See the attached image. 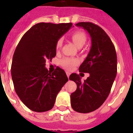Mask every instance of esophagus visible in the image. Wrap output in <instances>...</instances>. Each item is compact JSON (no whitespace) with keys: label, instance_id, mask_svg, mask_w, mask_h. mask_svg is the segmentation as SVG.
Returning <instances> with one entry per match:
<instances>
[{"label":"esophagus","instance_id":"34e87169","mask_svg":"<svg viewBox=\"0 0 133 133\" xmlns=\"http://www.w3.org/2000/svg\"><path fill=\"white\" fill-rule=\"evenodd\" d=\"M66 75H67V77H68L69 78V77H70V73L69 72H66Z\"/></svg>","mask_w":133,"mask_h":133}]
</instances>
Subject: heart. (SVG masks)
<instances>
[{"mask_svg":"<svg viewBox=\"0 0 133 133\" xmlns=\"http://www.w3.org/2000/svg\"><path fill=\"white\" fill-rule=\"evenodd\" d=\"M71 38L78 48H81L85 44L87 40L86 35L82 31H75L71 34ZM63 45L62 38H59L56 43V49L59 50ZM78 60L73 58H64L61 61V64L66 70H72L76 65L78 64Z\"/></svg>","mask_w":133,"mask_h":133,"instance_id":"obj_1","label":"heart"}]
</instances>
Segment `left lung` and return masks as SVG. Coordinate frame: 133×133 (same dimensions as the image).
Masks as SVG:
<instances>
[{
    "label": "left lung",
    "instance_id": "8db88e82",
    "mask_svg": "<svg viewBox=\"0 0 133 133\" xmlns=\"http://www.w3.org/2000/svg\"><path fill=\"white\" fill-rule=\"evenodd\" d=\"M76 25L90 35V51L79 68L80 72L89 73L90 77L81 81L76 73L70 76L77 86L71 94L70 102L74 110L88 113L98 109L108 97L117 75V59L115 46L102 28L90 22H80Z\"/></svg>",
    "mask_w": 133,
    "mask_h": 133
}]
</instances>
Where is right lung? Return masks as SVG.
<instances>
[{
  "label": "right lung",
  "instance_id": "add662e5",
  "mask_svg": "<svg viewBox=\"0 0 133 133\" xmlns=\"http://www.w3.org/2000/svg\"><path fill=\"white\" fill-rule=\"evenodd\" d=\"M72 23H39L24 34L14 53L11 73L14 86L22 102L34 112L53 108L56 95L68 81L65 71L56 67L50 72L47 60L56 56V43Z\"/></svg>",
  "mask_w": 133,
  "mask_h": 133
}]
</instances>
